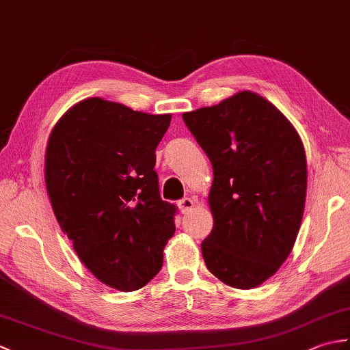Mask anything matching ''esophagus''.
Returning <instances> with one entry per match:
<instances>
[{
	"label": "esophagus",
	"instance_id": "obj_1",
	"mask_svg": "<svg viewBox=\"0 0 350 350\" xmlns=\"http://www.w3.org/2000/svg\"><path fill=\"white\" fill-rule=\"evenodd\" d=\"M194 206H196L194 200H191V198H183V200H180V202H179V207H180L182 213L191 212L192 209H194Z\"/></svg>",
	"mask_w": 350,
	"mask_h": 350
}]
</instances>
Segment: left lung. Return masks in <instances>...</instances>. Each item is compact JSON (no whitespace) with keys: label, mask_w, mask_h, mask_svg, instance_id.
I'll return each mask as SVG.
<instances>
[{"label":"left lung","mask_w":350,"mask_h":350,"mask_svg":"<svg viewBox=\"0 0 350 350\" xmlns=\"http://www.w3.org/2000/svg\"><path fill=\"white\" fill-rule=\"evenodd\" d=\"M182 117L213 168L204 263L224 284L254 288L280 269L299 232L307 194L302 139L273 103L248 90Z\"/></svg>","instance_id":"left-lung-1"}]
</instances>
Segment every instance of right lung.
Masks as SVG:
<instances>
[{
	"mask_svg": "<svg viewBox=\"0 0 350 350\" xmlns=\"http://www.w3.org/2000/svg\"><path fill=\"white\" fill-rule=\"evenodd\" d=\"M171 114L117 102L75 103L51 131L44 183L62 232L96 278L120 292L161 271L176 206L162 202L154 150Z\"/></svg>",
	"mask_w": 350,
	"mask_h": 350,
	"instance_id": "obj_1",
	"label": "right lung"
}]
</instances>
